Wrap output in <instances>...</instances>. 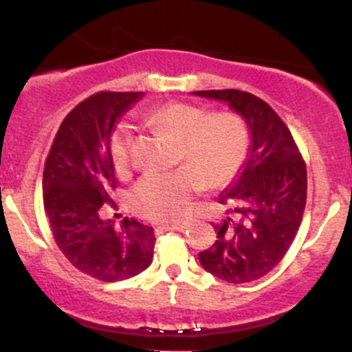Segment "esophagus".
<instances>
[{
	"label": "esophagus",
	"mask_w": 352,
	"mask_h": 352,
	"mask_svg": "<svg viewBox=\"0 0 352 352\" xmlns=\"http://www.w3.org/2000/svg\"><path fill=\"white\" fill-rule=\"evenodd\" d=\"M187 228V225H163L160 226V230H165V232H168V230H175V232H184V230Z\"/></svg>",
	"instance_id": "esophagus-1"
}]
</instances>
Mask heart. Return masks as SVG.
I'll use <instances>...</instances> for the list:
<instances>
[{
  "mask_svg": "<svg viewBox=\"0 0 352 352\" xmlns=\"http://www.w3.org/2000/svg\"><path fill=\"white\" fill-rule=\"evenodd\" d=\"M156 122L182 138V160L190 163L172 172L144 175L133 190V206L153 221L173 223L186 216L190 199L209 184H223L236 172L248 146L247 127L236 116L216 113L186 102H170L155 110ZM110 156L117 173L133 165L129 126L122 124L110 140Z\"/></svg>",
  "mask_w": 352,
  "mask_h": 352,
  "instance_id": "b5f03b06",
  "label": "heart"
}]
</instances>
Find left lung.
Here are the masks:
<instances>
[{"label": "left lung", "mask_w": 352, "mask_h": 352, "mask_svg": "<svg viewBox=\"0 0 352 352\" xmlns=\"http://www.w3.org/2000/svg\"><path fill=\"white\" fill-rule=\"evenodd\" d=\"M192 95L235 110L250 138L243 163L218 199L228 216L214 226L216 242L199 252V262L223 281H255L281 262L296 236L307 204V166L286 124L264 100L240 90Z\"/></svg>", "instance_id": "left-lung-1"}]
</instances>
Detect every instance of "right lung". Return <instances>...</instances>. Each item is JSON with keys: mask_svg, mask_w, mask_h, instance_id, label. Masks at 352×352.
Masks as SVG:
<instances>
[{"mask_svg": "<svg viewBox=\"0 0 352 352\" xmlns=\"http://www.w3.org/2000/svg\"><path fill=\"white\" fill-rule=\"evenodd\" d=\"M143 91H102L76 105L63 120L44 166V209L56 243L76 269L116 283L143 272L153 261L151 226L102 218L112 202L116 166L110 140L120 117Z\"/></svg>", "mask_w": 352, "mask_h": 352, "instance_id": "obj_1", "label": "right lung"}]
</instances>
